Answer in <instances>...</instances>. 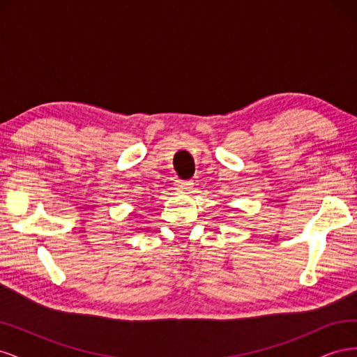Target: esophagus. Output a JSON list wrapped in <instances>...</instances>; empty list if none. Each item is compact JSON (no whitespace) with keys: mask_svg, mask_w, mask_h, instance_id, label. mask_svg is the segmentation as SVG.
<instances>
[{"mask_svg":"<svg viewBox=\"0 0 357 357\" xmlns=\"http://www.w3.org/2000/svg\"><path fill=\"white\" fill-rule=\"evenodd\" d=\"M193 186L192 180H176V188L181 190H190Z\"/></svg>","mask_w":357,"mask_h":357,"instance_id":"1","label":"esophagus"}]
</instances>
